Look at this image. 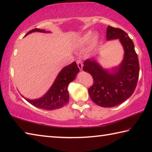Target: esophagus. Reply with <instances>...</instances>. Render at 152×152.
Masks as SVG:
<instances>
[{
	"label": "esophagus",
	"mask_w": 152,
	"mask_h": 152,
	"mask_svg": "<svg viewBox=\"0 0 152 152\" xmlns=\"http://www.w3.org/2000/svg\"><path fill=\"white\" fill-rule=\"evenodd\" d=\"M76 63L80 70H82V68H83V64H82V61L80 60H78L76 61Z\"/></svg>",
	"instance_id": "obj_1"
}]
</instances>
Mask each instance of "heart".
<instances>
[{"mask_svg":"<svg viewBox=\"0 0 152 152\" xmlns=\"http://www.w3.org/2000/svg\"><path fill=\"white\" fill-rule=\"evenodd\" d=\"M93 37L94 35L92 32L91 31H88L84 33L83 35L77 38L76 44L79 47H84L91 42V44L88 48V52H94L96 50L98 44H99V39H98L96 36H94V38Z\"/></svg>","mask_w":152,"mask_h":152,"instance_id":"b5f03b06","label":"heart"}]
</instances>
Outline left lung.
Returning a JSON list of instances; mask_svg holds the SVG:
<instances>
[{
  "mask_svg": "<svg viewBox=\"0 0 152 152\" xmlns=\"http://www.w3.org/2000/svg\"><path fill=\"white\" fill-rule=\"evenodd\" d=\"M119 39L124 50L123 59L119 65L105 69L100 65L97 58L87 59L83 70L93 77L94 84L88 93L94 103L102 107L117 106L129 99L137 86L140 64L134 43L124 31L109 26L107 40Z\"/></svg>",
  "mask_w": 152,
  "mask_h": 152,
  "instance_id": "left-lung-1",
  "label": "left lung"
}]
</instances>
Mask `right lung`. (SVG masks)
I'll list each match as a JSON object with an SVG mask.
<instances>
[{
  "instance_id": "obj_1",
  "label": "right lung",
  "mask_w": 152,
  "mask_h": 152,
  "mask_svg": "<svg viewBox=\"0 0 152 152\" xmlns=\"http://www.w3.org/2000/svg\"><path fill=\"white\" fill-rule=\"evenodd\" d=\"M34 32L50 33V31H46L44 29H34L29 31L25 37ZM80 70L76 62L74 61L61 69L52 85L43 96L37 99L31 100L25 98L23 95L21 96L30 104L39 109L48 110L60 109L68 102L70 98L68 91V84L76 78Z\"/></svg>"
}]
</instances>
